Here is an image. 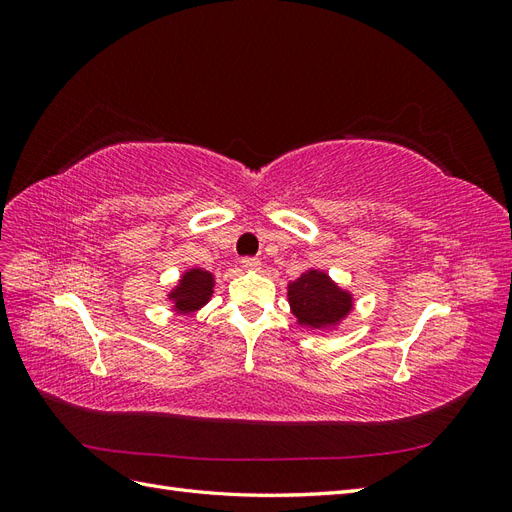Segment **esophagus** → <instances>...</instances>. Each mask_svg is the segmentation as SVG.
<instances>
[{
	"label": "esophagus",
	"mask_w": 512,
	"mask_h": 512,
	"mask_svg": "<svg viewBox=\"0 0 512 512\" xmlns=\"http://www.w3.org/2000/svg\"><path fill=\"white\" fill-rule=\"evenodd\" d=\"M241 265H243V269H247V271H258V269H260V260L254 258V256H247V258L241 260Z\"/></svg>",
	"instance_id": "obj_1"
}]
</instances>
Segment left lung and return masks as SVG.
Instances as JSON below:
<instances>
[{
	"mask_svg": "<svg viewBox=\"0 0 512 512\" xmlns=\"http://www.w3.org/2000/svg\"><path fill=\"white\" fill-rule=\"evenodd\" d=\"M288 303L299 324L327 329L350 314L352 294L339 288L324 271L312 269L288 284Z\"/></svg>",
	"mask_w": 512,
	"mask_h": 512,
	"instance_id": "left-lung-1",
	"label": "left lung"
}]
</instances>
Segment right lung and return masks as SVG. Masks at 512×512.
Here are the masks:
<instances>
[{
	"label": "right lung",
	"mask_w": 512,
	"mask_h": 512,
	"mask_svg": "<svg viewBox=\"0 0 512 512\" xmlns=\"http://www.w3.org/2000/svg\"><path fill=\"white\" fill-rule=\"evenodd\" d=\"M213 294V275L203 269H188L179 284L170 290L168 299L179 314H192L203 307Z\"/></svg>",
	"instance_id": "right-lung-1"
}]
</instances>
